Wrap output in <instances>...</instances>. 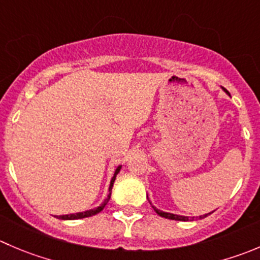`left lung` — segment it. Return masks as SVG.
I'll list each match as a JSON object with an SVG mask.
<instances>
[{
	"instance_id": "1",
	"label": "left lung",
	"mask_w": 260,
	"mask_h": 260,
	"mask_svg": "<svg viewBox=\"0 0 260 260\" xmlns=\"http://www.w3.org/2000/svg\"><path fill=\"white\" fill-rule=\"evenodd\" d=\"M222 90L226 92V94L230 95V94H229L228 90L225 89V87H222ZM147 200H148V198H147ZM148 202H150V205L152 206V203H151L150 200H148ZM152 208L155 210V212L157 213L158 216H161V217H165V218H169V220H175V221H194V220H197V218H201V220H202V218L207 217L208 215H211V213L213 212V211H212V212L206 213V215H202V216H198V217H197V216H193V217H190V216H180V215H174V213H170V212H164V211L156 208L155 206H152Z\"/></svg>"
}]
</instances>
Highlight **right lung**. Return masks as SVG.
<instances>
[{
	"mask_svg": "<svg viewBox=\"0 0 260 260\" xmlns=\"http://www.w3.org/2000/svg\"><path fill=\"white\" fill-rule=\"evenodd\" d=\"M120 169H122V165H119V166H118L117 169H115L114 175H113L112 180H110V185H109V194H108V197L105 198L104 202H103L102 205L98 206V207H95V208H91V210L84 211V212H77V213H71V215H60V216H57V218H59V220H79V218L91 217V216L96 215V213H99L100 211H103V208H104L105 206H107V203L109 202L110 196H112L113 184H114L115 178H117V175H118V173H119V171H120Z\"/></svg>",
	"mask_w": 260,
	"mask_h": 260,
	"instance_id": "obj_1",
	"label": "right lung"
}]
</instances>
